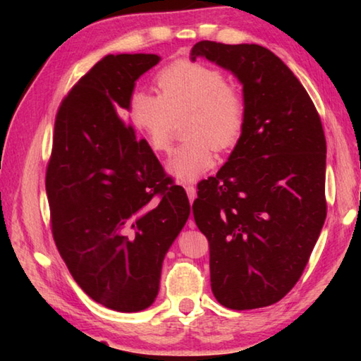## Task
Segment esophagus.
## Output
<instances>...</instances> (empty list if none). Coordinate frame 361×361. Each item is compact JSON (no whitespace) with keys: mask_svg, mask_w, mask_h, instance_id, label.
Returning <instances> with one entry per match:
<instances>
[{"mask_svg":"<svg viewBox=\"0 0 361 361\" xmlns=\"http://www.w3.org/2000/svg\"><path fill=\"white\" fill-rule=\"evenodd\" d=\"M185 189H186V192H188V197H189V200H191V202H192V200L195 199V188H194L192 185H186V186H185ZM188 224L191 226V228H194V221H192V219H189Z\"/></svg>","mask_w":361,"mask_h":361,"instance_id":"esophagus-1","label":"esophagus"}]
</instances>
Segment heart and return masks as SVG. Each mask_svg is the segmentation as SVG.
<instances>
[{
  "mask_svg": "<svg viewBox=\"0 0 361 361\" xmlns=\"http://www.w3.org/2000/svg\"><path fill=\"white\" fill-rule=\"evenodd\" d=\"M161 95L135 90L129 116L149 148L167 154L176 121L185 119L186 143L170 161L169 170L192 181L215 166V149L226 151L239 142L247 126V97L228 82L221 70L199 62H176L157 75Z\"/></svg>",
  "mask_w": 361,
  "mask_h": 361,
  "instance_id": "heart-1",
  "label": "heart"
}]
</instances>
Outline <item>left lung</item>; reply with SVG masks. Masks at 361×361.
<instances>
[{
  "label": "left lung",
  "mask_w": 361,
  "mask_h": 361,
  "mask_svg": "<svg viewBox=\"0 0 361 361\" xmlns=\"http://www.w3.org/2000/svg\"><path fill=\"white\" fill-rule=\"evenodd\" d=\"M197 57L234 73L248 105L229 161L197 183L192 204L212 291L228 309L266 307L296 285L325 223V133L302 84L269 49L199 41Z\"/></svg>",
  "instance_id": "obj_1"
}]
</instances>
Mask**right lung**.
I'll list each match as a JSON object with an SVG mask.
<instances>
[{"label": "right lung", "mask_w": 361, "mask_h": 361, "mask_svg": "<svg viewBox=\"0 0 361 361\" xmlns=\"http://www.w3.org/2000/svg\"><path fill=\"white\" fill-rule=\"evenodd\" d=\"M159 60L106 56L85 73L60 103L46 167L60 256L94 301L119 312L154 302L164 256L189 216L185 189L122 119L135 81Z\"/></svg>", "instance_id": "right-lung-1"}]
</instances>
